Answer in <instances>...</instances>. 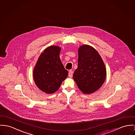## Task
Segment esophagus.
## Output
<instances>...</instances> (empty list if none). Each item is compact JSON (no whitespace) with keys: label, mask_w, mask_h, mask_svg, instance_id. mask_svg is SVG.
Masks as SVG:
<instances>
[{"label":"esophagus","mask_w":135,"mask_h":135,"mask_svg":"<svg viewBox=\"0 0 135 135\" xmlns=\"http://www.w3.org/2000/svg\"><path fill=\"white\" fill-rule=\"evenodd\" d=\"M73 75V70H70L69 71V73H68V76L70 78H72Z\"/></svg>","instance_id":"1"}]
</instances>
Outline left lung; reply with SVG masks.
Segmentation results:
<instances>
[{"instance_id":"8db88e82","label":"left lung","mask_w":135,"mask_h":135,"mask_svg":"<svg viewBox=\"0 0 135 135\" xmlns=\"http://www.w3.org/2000/svg\"><path fill=\"white\" fill-rule=\"evenodd\" d=\"M78 55V68L73 73V78L82 93H93L105 80V64L99 53L90 46H81Z\"/></svg>"}]
</instances>
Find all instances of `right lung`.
Masks as SVG:
<instances>
[{
  "mask_svg": "<svg viewBox=\"0 0 135 135\" xmlns=\"http://www.w3.org/2000/svg\"><path fill=\"white\" fill-rule=\"evenodd\" d=\"M61 48L51 46L47 48L40 55L33 70L35 84L47 93L56 91L68 76L60 58Z\"/></svg>",
  "mask_w": 135,
  "mask_h": 135,
  "instance_id": "obj_1",
  "label": "right lung"
}]
</instances>
